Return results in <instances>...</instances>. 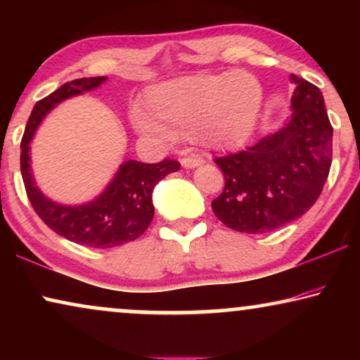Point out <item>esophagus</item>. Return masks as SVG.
<instances>
[{
  "instance_id": "34e87169",
  "label": "esophagus",
  "mask_w": 360,
  "mask_h": 360,
  "mask_svg": "<svg viewBox=\"0 0 360 360\" xmlns=\"http://www.w3.org/2000/svg\"><path fill=\"white\" fill-rule=\"evenodd\" d=\"M203 164L205 160L201 159V157H185V159H181V165H184L185 169H195V167H200Z\"/></svg>"
}]
</instances>
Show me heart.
<instances>
[{
    "mask_svg": "<svg viewBox=\"0 0 360 360\" xmlns=\"http://www.w3.org/2000/svg\"><path fill=\"white\" fill-rule=\"evenodd\" d=\"M264 90L248 70L203 73L147 88L136 127L162 139L193 136L213 150L238 149L257 126Z\"/></svg>",
    "mask_w": 360,
    "mask_h": 360,
    "instance_id": "obj_1",
    "label": "heart"
}]
</instances>
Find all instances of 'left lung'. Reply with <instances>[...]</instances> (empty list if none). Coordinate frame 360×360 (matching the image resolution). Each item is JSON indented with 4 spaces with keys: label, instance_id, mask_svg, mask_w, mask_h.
I'll return each instance as SVG.
<instances>
[{
    "label": "left lung",
    "instance_id": "1",
    "mask_svg": "<svg viewBox=\"0 0 360 360\" xmlns=\"http://www.w3.org/2000/svg\"><path fill=\"white\" fill-rule=\"evenodd\" d=\"M290 80L297 86L290 120L245 150L214 160L226 181L211 206L239 233H270L303 216L331 169L333 126L323 93L293 73Z\"/></svg>",
    "mask_w": 360,
    "mask_h": 360
}]
</instances>
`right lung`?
<instances>
[{
  "label": "right lung",
  "instance_id": "obj_1",
  "mask_svg": "<svg viewBox=\"0 0 360 360\" xmlns=\"http://www.w3.org/2000/svg\"><path fill=\"white\" fill-rule=\"evenodd\" d=\"M105 80L106 77L78 78L67 82L44 100L37 101L29 116L21 141V174L34 211L58 236L72 243L96 249L116 248L139 238L154 218V186L164 176L180 169L179 162L170 159L159 164L127 160L121 164L105 191L85 205L67 206L44 196L36 186L31 172L29 142L32 141L34 132L58 103L95 90Z\"/></svg>",
  "mask_w": 360,
  "mask_h": 360
}]
</instances>
